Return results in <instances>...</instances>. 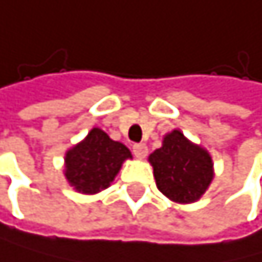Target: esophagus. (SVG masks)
<instances>
[{
    "instance_id": "1",
    "label": "esophagus",
    "mask_w": 262,
    "mask_h": 262,
    "mask_svg": "<svg viewBox=\"0 0 262 262\" xmlns=\"http://www.w3.org/2000/svg\"><path fill=\"white\" fill-rule=\"evenodd\" d=\"M133 154L138 157V159H144L146 154H147V146L139 142V144H134L133 146Z\"/></svg>"
}]
</instances>
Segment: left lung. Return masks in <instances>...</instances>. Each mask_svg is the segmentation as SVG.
I'll list each match as a JSON object with an SVG mask.
<instances>
[{"label": "left lung", "mask_w": 262, "mask_h": 262, "mask_svg": "<svg viewBox=\"0 0 262 262\" xmlns=\"http://www.w3.org/2000/svg\"><path fill=\"white\" fill-rule=\"evenodd\" d=\"M157 188L177 203L197 202L213 180L207 149L188 141L179 129L165 134L162 147L149 156Z\"/></svg>", "instance_id": "8db88e82"}]
</instances>
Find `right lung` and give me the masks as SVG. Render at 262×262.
<instances>
[{"label":"right lung","instance_id":"1","mask_svg":"<svg viewBox=\"0 0 262 262\" xmlns=\"http://www.w3.org/2000/svg\"><path fill=\"white\" fill-rule=\"evenodd\" d=\"M126 159H131L128 147L93 128L65 154V177L77 192L98 193L110 187Z\"/></svg>","mask_w":262,"mask_h":262}]
</instances>
